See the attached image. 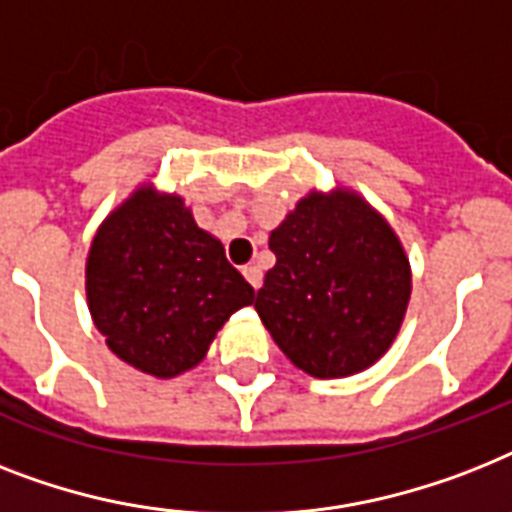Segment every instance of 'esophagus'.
<instances>
[{"mask_svg":"<svg viewBox=\"0 0 512 512\" xmlns=\"http://www.w3.org/2000/svg\"><path fill=\"white\" fill-rule=\"evenodd\" d=\"M242 273H244V278H247L252 289H260V284H263V270L257 268V265H244Z\"/></svg>","mask_w":512,"mask_h":512,"instance_id":"1","label":"esophagus"}]
</instances>
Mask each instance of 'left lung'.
<instances>
[{"instance_id":"8db88e82","label":"left lung","mask_w":512,"mask_h":512,"mask_svg":"<svg viewBox=\"0 0 512 512\" xmlns=\"http://www.w3.org/2000/svg\"><path fill=\"white\" fill-rule=\"evenodd\" d=\"M276 265L255 310L299 371L344 378L386 355L413 292V270L389 220L357 191L310 189L270 231Z\"/></svg>"}]
</instances>
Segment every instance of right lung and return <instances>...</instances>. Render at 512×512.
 Here are the masks:
<instances>
[{"mask_svg":"<svg viewBox=\"0 0 512 512\" xmlns=\"http://www.w3.org/2000/svg\"><path fill=\"white\" fill-rule=\"evenodd\" d=\"M91 321L115 357L155 378L205 360L255 289L197 226L184 197L139 184L97 228L86 257Z\"/></svg>","mask_w":512,"mask_h":512,"instance_id":"obj_1","label":"right lung"}]
</instances>
